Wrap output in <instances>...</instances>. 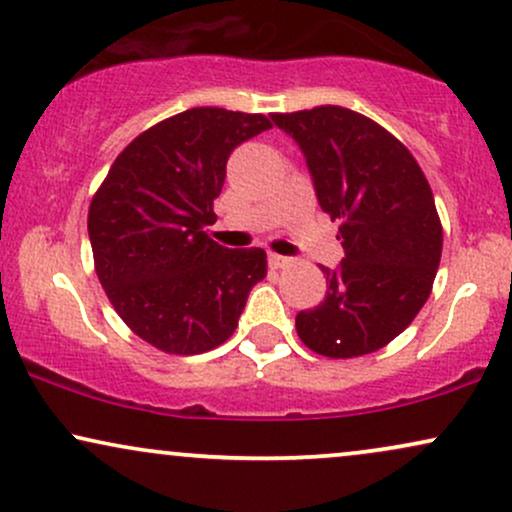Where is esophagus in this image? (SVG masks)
<instances>
[{
  "mask_svg": "<svg viewBox=\"0 0 512 512\" xmlns=\"http://www.w3.org/2000/svg\"><path fill=\"white\" fill-rule=\"evenodd\" d=\"M268 263L273 268H285L287 263H289V258L287 256H280V254H273V251H270L268 254Z\"/></svg>",
  "mask_w": 512,
  "mask_h": 512,
  "instance_id": "esophagus-1",
  "label": "esophagus"
}]
</instances>
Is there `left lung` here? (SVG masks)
I'll use <instances>...</instances> for the list:
<instances>
[{
    "instance_id": "left-lung-1",
    "label": "left lung",
    "mask_w": 512,
    "mask_h": 512,
    "mask_svg": "<svg viewBox=\"0 0 512 512\" xmlns=\"http://www.w3.org/2000/svg\"><path fill=\"white\" fill-rule=\"evenodd\" d=\"M270 118L304 151L320 208L342 220V263L323 268L325 299L296 315V332L327 358L382 349L413 323L437 275L444 235L430 182L391 132L344 106Z\"/></svg>"
}]
</instances>
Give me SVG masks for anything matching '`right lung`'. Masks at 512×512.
I'll use <instances>...</instances> for the list:
<instances>
[{"label":"right lung","instance_id":"right-lung-1","mask_svg":"<svg viewBox=\"0 0 512 512\" xmlns=\"http://www.w3.org/2000/svg\"><path fill=\"white\" fill-rule=\"evenodd\" d=\"M268 128L261 113L182 111L135 137L94 194L87 232L97 277L123 323L156 349H216L266 277V251L227 249L204 225L216 220L230 154Z\"/></svg>","mask_w":512,"mask_h":512}]
</instances>
